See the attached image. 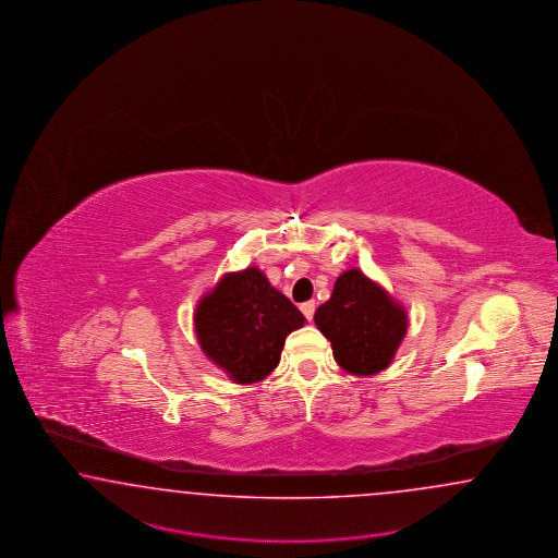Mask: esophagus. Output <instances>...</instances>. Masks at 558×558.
Masks as SVG:
<instances>
[{"label":"esophagus","instance_id":"34e87169","mask_svg":"<svg viewBox=\"0 0 558 558\" xmlns=\"http://www.w3.org/2000/svg\"><path fill=\"white\" fill-rule=\"evenodd\" d=\"M315 308H317V304H315V301L302 302L301 304L302 315L308 318V320L315 317Z\"/></svg>","mask_w":558,"mask_h":558}]
</instances>
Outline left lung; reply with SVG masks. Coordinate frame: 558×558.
<instances>
[{
	"label": "left lung",
	"mask_w": 558,
	"mask_h": 558,
	"mask_svg": "<svg viewBox=\"0 0 558 558\" xmlns=\"http://www.w3.org/2000/svg\"><path fill=\"white\" fill-rule=\"evenodd\" d=\"M315 325L331 341L332 357L353 376H374L392 363L408 329L402 304L367 278L347 270L331 299L315 313Z\"/></svg>",
	"instance_id": "1"
}]
</instances>
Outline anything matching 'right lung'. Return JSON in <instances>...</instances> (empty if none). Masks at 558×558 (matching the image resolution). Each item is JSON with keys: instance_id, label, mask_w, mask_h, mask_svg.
I'll list each match as a JSON object with an SVG mask.
<instances>
[{"instance_id": "obj_1", "label": "right lung", "mask_w": 558, "mask_h": 558, "mask_svg": "<svg viewBox=\"0 0 558 558\" xmlns=\"http://www.w3.org/2000/svg\"><path fill=\"white\" fill-rule=\"evenodd\" d=\"M301 311L259 268L226 274L195 311L203 353L235 384H256L280 363L288 335L304 327Z\"/></svg>"}]
</instances>
